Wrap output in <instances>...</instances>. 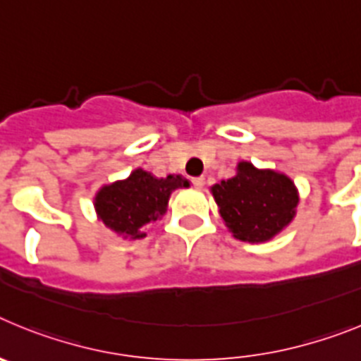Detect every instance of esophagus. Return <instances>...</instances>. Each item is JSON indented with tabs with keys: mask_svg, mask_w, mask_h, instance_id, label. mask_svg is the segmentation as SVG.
<instances>
[{
	"mask_svg": "<svg viewBox=\"0 0 361 361\" xmlns=\"http://www.w3.org/2000/svg\"><path fill=\"white\" fill-rule=\"evenodd\" d=\"M204 183H206V180H204V177H193V178H191V184H193L195 188H202Z\"/></svg>",
	"mask_w": 361,
	"mask_h": 361,
	"instance_id": "34e87169",
	"label": "esophagus"
}]
</instances>
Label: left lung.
<instances>
[{
  "label": "left lung",
  "instance_id": "obj_1",
  "mask_svg": "<svg viewBox=\"0 0 361 361\" xmlns=\"http://www.w3.org/2000/svg\"><path fill=\"white\" fill-rule=\"evenodd\" d=\"M220 216L235 238L266 242L282 231L295 216L298 193L291 178L271 170L238 164V173L212 188Z\"/></svg>",
  "mask_w": 361,
  "mask_h": 361
}]
</instances>
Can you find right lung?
<instances>
[{"mask_svg":"<svg viewBox=\"0 0 361 361\" xmlns=\"http://www.w3.org/2000/svg\"><path fill=\"white\" fill-rule=\"evenodd\" d=\"M186 188L180 175L153 177L145 170H135L126 180L104 186L95 197L99 219L110 229L130 238L146 237V228L166 212L171 191Z\"/></svg>","mask_w":361,"mask_h":361,"instance_id":"obj_1","label":"right lung"}]
</instances>
